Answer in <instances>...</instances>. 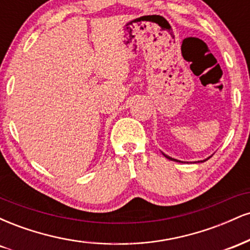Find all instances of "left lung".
<instances>
[{"instance_id":"8db88e82","label":"left lung","mask_w":250,"mask_h":250,"mask_svg":"<svg viewBox=\"0 0 250 250\" xmlns=\"http://www.w3.org/2000/svg\"><path fill=\"white\" fill-rule=\"evenodd\" d=\"M162 154H163V156H165V157H167L168 160H171V161H175V162H182V161H179V160H176V159H173V157L168 156V155H166L165 153H162ZM209 157H211V156H209ZM209 157H207V159H206V160H202V161H197V162H205V161H207V160L209 159Z\"/></svg>"}]
</instances>
